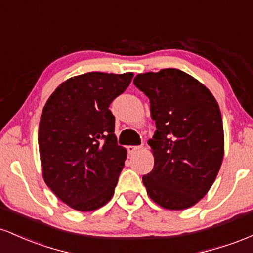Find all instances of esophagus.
I'll return each mask as SVG.
<instances>
[{
    "instance_id": "obj_1",
    "label": "esophagus",
    "mask_w": 253,
    "mask_h": 253,
    "mask_svg": "<svg viewBox=\"0 0 253 253\" xmlns=\"http://www.w3.org/2000/svg\"><path fill=\"white\" fill-rule=\"evenodd\" d=\"M140 149V146H136V145H129V146H127V152L128 153H134Z\"/></svg>"
}]
</instances>
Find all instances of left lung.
Instances as JSON below:
<instances>
[{"mask_svg": "<svg viewBox=\"0 0 253 253\" xmlns=\"http://www.w3.org/2000/svg\"><path fill=\"white\" fill-rule=\"evenodd\" d=\"M134 85L150 100L155 156L143 176L147 194L167 210H185L210 190L223 158L219 106L199 81L178 69L136 75Z\"/></svg>", "mask_w": 253, "mask_h": 253, "instance_id": "left-lung-1", "label": "left lung"}]
</instances>
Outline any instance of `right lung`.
Instances as JSON below:
<instances>
[{
	"instance_id": "add662e5",
	"label": "right lung",
	"mask_w": 253,
	"mask_h": 253,
	"mask_svg": "<svg viewBox=\"0 0 253 253\" xmlns=\"http://www.w3.org/2000/svg\"><path fill=\"white\" fill-rule=\"evenodd\" d=\"M132 78V72L75 76L43 107L38 133L43 179L74 210H97L114 194L127 153L118 145L109 104Z\"/></svg>"
}]
</instances>
